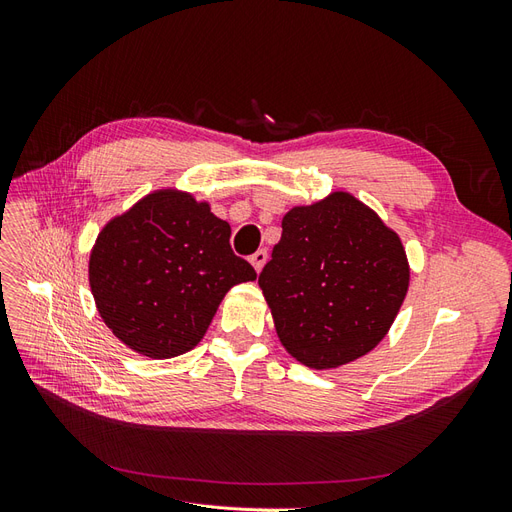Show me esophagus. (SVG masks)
I'll return each mask as SVG.
<instances>
[{
  "label": "esophagus",
  "instance_id": "1",
  "mask_svg": "<svg viewBox=\"0 0 512 512\" xmlns=\"http://www.w3.org/2000/svg\"><path fill=\"white\" fill-rule=\"evenodd\" d=\"M250 262H252V267L256 269V273H260L262 267L267 265V250H258L256 254H252Z\"/></svg>",
  "mask_w": 512,
  "mask_h": 512
}]
</instances>
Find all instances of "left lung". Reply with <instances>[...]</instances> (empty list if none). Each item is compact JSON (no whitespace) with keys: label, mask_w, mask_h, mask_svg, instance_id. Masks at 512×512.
<instances>
[{"label":"left lung","mask_w":512,"mask_h":512,"mask_svg":"<svg viewBox=\"0 0 512 512\" xmlns=\"http://www.w3.org/2000/svg\"><path fill=\"white\" fill-rule=\"evenodd\" d=\"M277 337L312 369H335L374 350L410 286L397 232L350 192L292 207L258 277Z\"/></svg>","instance_id":"8db88e82"}]
</instances>
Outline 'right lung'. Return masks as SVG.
<instances>
[{"label":"right lung","mask_w":512,"mask_h":512,"mask_svg":"<svg viewBox=\"0 0 512 512\" xmlns=\"http://www.w3.org/2000/svg\"><path fill=\"white\" fill-rule=\"evenodd\" d=\"M207 200L160 188L108 220L89 252V288L123 346L173 359L205 337L226 292L256 271L230 250Z\"/></svg>","instance_id":"obj_1"}]
</instances>
